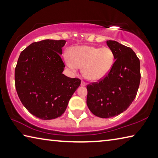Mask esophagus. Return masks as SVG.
Segmentation results:
<instances>
[{"label":"esophagus","instance_id":"34e87169","mask_svg":"<svg viewBox=\"0 0 158 158\" xmlns=\"http://www.w3.org/2000/svg\"><path fill=\"white\" fill-rule=\"evenodd\" d=\"M81 86H85V85H86V83L84 82V81H81Z\"/></svg>","mask_w":158,"mask_h":158}]
</instances>
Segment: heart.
Segmentation results:
<instances>
[{"mask_svg": "<svg viewBox=\"0 0 158 158\" xmlns=\"http://www.w3.org/2000/svg\"><path fill=\"white\" fill-rule=\"evenodd\" d=\"M70 58L65 57L67 65L75 73L83 68V75L92 81H99L107 75L114 65V52L109 47H76L70 50Z\"/></svg>", "mask_w": 158, "mask_h": 158, "instance_id": "heart-1", "label": "heart"}]
</instances>
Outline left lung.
I'll list each match as a JSON object with an SVG mask.
<instances>
[{"label":"left lung","instance_id":"8db88e82","mask_svg":"<svg viewBox=\"0 0 158 158\" xmlns=\"http://www.w3.org/2000/svg\"><path fill=\"white\" fill-rule=\"evenodd\" d=\"M115 62L102 79L87 85V106L95 116L107 118L126 110L137 95L140 84V61L130 47L106 41Z\"/></svg>","mask_w":158,"mask_h":158}]
</instances>
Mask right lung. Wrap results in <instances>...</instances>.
Listing matches in <instances>:
<instances>
[{
  "instance_id": "obj_1",
  "label": "right lung",
  "mask_w": 158,
  "mask_h": 158,
  "mask_svg": "<svg viewBox=\"0 0 158 158\" xmlns=\"http://www.w3.org/2000/svg\"><path fill=\"white\" fill-rule=\"evenodd\" d=\"M66 41L44 40L29 45L20 53L15 72V87L21 103L37 118L60 116L81 84L78 78L63 74L60 55Z\"/></svg>"
}]
</instances>
